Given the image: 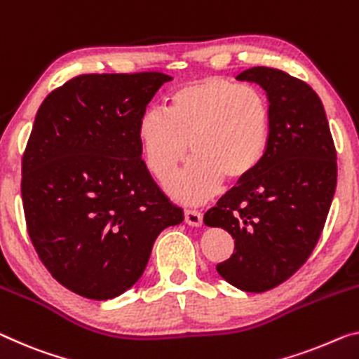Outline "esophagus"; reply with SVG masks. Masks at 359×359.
Listing matches in <instances>:
<instances>
[{
    "label": "esophagus",
    "instance_id": "esophagus-1",
    "mask_svg": "<svg viewBox=\"0 0 359 359\" xmlns=\"http://www.w3.org/2000/svg\"><path fill=\"white\" fill-rule=\"evenodd\" d=\"M184 222L189 226H201L202 224V213L197 210H184Z\"/></svg>",
    "mask_w": 359,
    "mask_h": 359
}]
</instances>
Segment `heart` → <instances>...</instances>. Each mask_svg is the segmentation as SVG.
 <instances>
[{
	"mask_svg": "<svg viewBox=\"0 0 359 359\" xmlns=\"http://www.w3.org/2000/svg\"><path fill=\"white\" fill-rule=\"evenodd\" d=\"M163 114L140 118L136 137L149 172L167 184L189 156V170L170 184L180 201L197 203L222 186H236L260 167L271 140V107L260 90L222 76L176 86Z\"/></svg>",
	"mask_w": 359,
	"mask_h": 359,
	"instance_id": "heart-1",
	"label": "heart"
}]
</instances>
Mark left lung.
Wrapping results in <instances>:
<instances>
[{"label": "left lung", "mask_w": 359, "mask_h": 359, "mask_svg": "<svg viewBox=\"0 0 359 359\" xmlns=\"http://www.w3.org/2000/svg\"><path fill=\"white\" fill-rule=\"evenodd\" d=\"M266 91L271 140L255 172L203 217L234 239L217 271L234 287L264 292L299 271L318 244L337 186V154L323 102L283 70L252 67L236 76Z\"/></svg>", "instance_id": "obj_1"}]
</instances>
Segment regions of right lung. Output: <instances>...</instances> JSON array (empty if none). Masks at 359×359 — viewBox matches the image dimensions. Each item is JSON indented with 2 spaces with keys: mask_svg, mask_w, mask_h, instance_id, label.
Wrapping results in <instances>:
<instances>
[{
  "mask_svg": "<svg viewBox=\"0 0 359 359\" xmlns=\"http://www.w3.org/2000/svg\"><path fill=\"white\" fill-rule=\"evenodd\" d=\"M162 72L79 75L38 109L22 157L32 244L54 279L109 300L137 283L157 236L183 222L152 180L136 137Z\"/></svg>",
  "mask_w": 359,
  "mask_h": 359,
  "instance_id": "add662e5",
  "label": "right lung"
}]
</instances>
